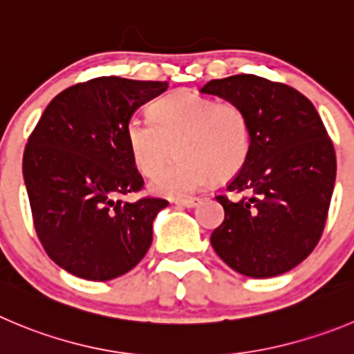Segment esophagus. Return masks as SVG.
<instances>
[{
  "label": "esophagus",
  "mask_w": 354,
  "mask_h": 354,
  "mask_svg": "<svg viewBox=\"0 0 354 354\" xmlns=\"http://www.w3.org/2000/svg\"><path fill=\"white\" fill-rule=\"evenodd\" d=\"M178 207H196L199 204V199L197 197H192V199H180V201H174Z\"/></svg>",
  "instance_id": "esophagus-1"
}]
</instances>
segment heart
<instances>
[{"label":"heart","mask_w":354,"mask_h":354,"mask_svg":"<svg viewBox=\"0 0 354 354\" xmlns=\"http://www.w3.org/2000/svg\"><path fill=\"white\" fill-rule=\"evenodd\" d=\"M150 113L153 122L131 118L125 138L134 166L147 176L158 173L177 147L180 158L150 181L157 196L181 199L213 178L230 180L250 157L252 120L239 102L176 91L155 101Z\"/></svg>","instance_id":"heart-1"}]
</instances>
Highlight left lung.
Instances as JSON below:
<instances>
[{
	"label": "left lung",
	"instance_id": "left-lung-1",
	"mask_svg": "<svg viewBox=\"0 0 354 354\" xmlns=\"http://www.w3.org/2000/svg\"><path fill=\"white\" fill-rule=\"evenodd\" d=\"M239 102L252 120L253 143L227 192L211 234L214 252L250 277L285 274L309 257L325 229L335 185V150L313 102L279 82L257 75L211 80L201 88Z\"/></svg>",
	"mask_w": 354,
	"mask_h": 354
}]
</instances>
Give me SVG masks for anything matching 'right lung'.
Returning a JSON list of instances; mask_svg holds the SVG:
<instances>
[{"mask_svg":"<svg viewBox=\"0 0 354 354\" xmlns=\"http://www.w3.org/2000/svg\"><path fill=\"white\" fill-rule=\"evenodd\" d=\"M167 87L92 78L55 95L31 132L22 174L35 229L47 255L69 274L110 281L147 255L153 220L167 201L120 199L143 188L125 125Z\"/></svg>","mask_w":354,"mask_h":354,"instance_id":"1","label":"right lung"}]
</instances>
